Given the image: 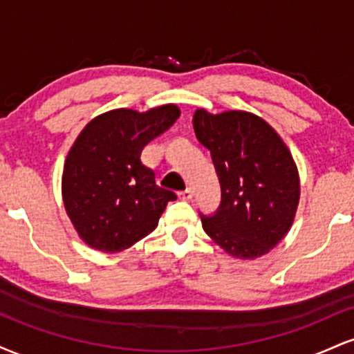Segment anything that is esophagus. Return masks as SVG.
<instances>
[{
	"mask_svg": "<svg viewBox=\"0 0 354 354\" xmlns=\"http://www.w3.org/2000/svg\"><path fill=\"white\" fill-rule=\"evenodd\" d=\"M180 198L181 200H185V201H189L191 198H193V191H191V188H186V189H183V191H180Z\"/></svg>",
	"mask_w": 354,
	"mask_h": 354,
	"instance_id": "34e87169",
	"label": "esophagus"
}]
</instances>
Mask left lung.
I'll list each match as a JSON object with an SVG mask.
<instances>
[{
    "instance_id": "left-lung-1",
    "label": "left lung",
    "mask_w": 354,
    "mask_h": 354,
    "mask_svg": "<svg viewBox=\"0 0 354 354\" xmlns=\"http://www.w3.org/2000/svg\"><path fill=\"white\" fill-rule=\"evenodd\" d=\"M198 141L209 149L221 185V203L203 230L234 258L266 254L293 225L299 176L293 156L278 133L248 111L193 116Z\"/></svg>"
}]
</instances>
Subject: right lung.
Returning a JSON list of instances; mask_svg holds the SVG:
<instances>
[{
    "label": "right lung",
    "instance_id": "right-lung-1",
    "mask_svg": "<svg viewBox=\"0 0 354 354\" xmlns=\"http://www.w3.org/2000/svg\"><path fill=\"white\" fill-rule=\"evenodd\" d=\"M180 116L176 104L138 113L113 109L84 126L64 161L63 201L88 246L118 253L148 236L173 191L160 188L141 151Z\"/></svg>",
    "mask_w": 354,
    "mask_h": 354
}]
</instances>
